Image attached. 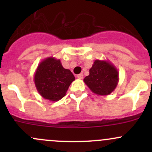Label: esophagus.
<instances>
[{
	"label": "esophagus",
	"mask_w": 152,
	"mask_h": 152,
	"mask_svg": "<svg viewBox=\"0 0 152 152\" xmlns=\"http://www.w3.org/2000/svg\"><path fill=\"white\" fill-rule=\"evenodd\" d=\"M76 77H77L79 79H83L84 76H83V74H82V73H79V74H78L77 76H76Z\"/></svg>",
	"instance_id": "1"
}]
</instances>
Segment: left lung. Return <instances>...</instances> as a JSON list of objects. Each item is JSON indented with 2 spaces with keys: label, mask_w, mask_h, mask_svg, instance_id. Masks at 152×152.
Here are the masks:
<instances>
[{
  "label": "left lung",
  "mask_w": 152,
  "mask_h": 152,
  "mask_svg": "<svg viewBox=\"0 0 152 152\" xmlns=\"http://www.w3.org/2000/svg\"><path fill=\"white\" fill-rule=\"evenodd\" d=\"M90 74L84 82L93 93L99 96H108L118 83V71L110 62L96 59L89 70Z\"/></svg>",
  "instance_id": "obj_1"
}]
</instances>
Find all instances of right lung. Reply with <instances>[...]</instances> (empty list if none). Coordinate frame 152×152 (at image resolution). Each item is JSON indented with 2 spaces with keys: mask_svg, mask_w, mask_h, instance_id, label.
<instances>
[{
  "mask_svg": "<svg viewBox=\"0 0 152 152\" xmlns=\"http://www.w3.org/2000/svg\"><path fill=\"white\" fill-rule=\"evenodd\" d=\"M75 77L70 70L62 67L59 59H44L38 65L34 81L38 93L43 99L57 102L64 97Z\"/></svg>",
  "mask_w": 152,
  "mask_h": 152,
  "instance_id": "obj_1",
  "label": "right lung"
}]
</instances>
